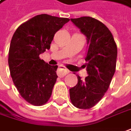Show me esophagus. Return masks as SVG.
I'll use <instances>...</instances> for the list:
<instances>
[{
  "label": "esophagus",
  "instance_id": "34e87169",
  "mask_svg": "<svg viewBox=\"0 0 131 131\" xmlns=\"http://www.w3.org/2000/svg\"><path fill=\"white\" fill-rule=\"evenodd\" d=\"M68 73H69V70H67L63 66H60V67L59 68L58 71H57V74L59 77L64 76Z\"/></svg>",
  "mask_w": 131,
  "mask_h": 131
}]
</instances>
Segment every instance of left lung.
I'll list each match as a JSON object with an SVG mask.
<instances>
[{
    "label": "left lung",
    "mask_w": 131,
    "mask_h": 131,
    "mask_svg": "<svg viewBox=\"0 0 131 131\" xmlns=\"http://www.w3.org/2000/svg\"><path fill=\"white\" fill-rule=\"evenodd\" d=\"M87 38L89 48L86 57L88 76L70 89L71 103L81 109H89L103 98L116 70L117 44L111 32L99 20L91 17L71 19Z\"/></svg>",
    "instance_id": "1"
}]
</instances>
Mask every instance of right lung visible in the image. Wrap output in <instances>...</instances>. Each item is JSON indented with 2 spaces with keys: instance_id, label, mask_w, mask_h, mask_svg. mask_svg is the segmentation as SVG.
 <instances>
[{
  "instance_id": "right-lung-1",
  "label": "right lung",
  "mask_w": 131,
  "mask_h": 131,
  "mask_svg": "<svg viewBox=\"0 0 131 131\" xmlns=\"http://www.w3.org/2000/svg\"><path fill=\"white\" fill-rule=\"evenodd\" d=\"M70 19L39 14L21 24L10 43V75L20 94L30 104L40 106L50 99L58 75V66L39 58L49 50L55 34Z\"/></svg>"
}]
</instances>
